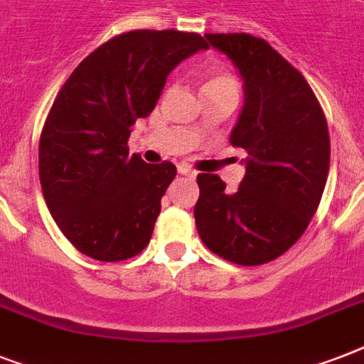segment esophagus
Listing matches in <instances>:
<instances>
[{"label": "esophagus", "mask_w": 364, "mask_h": 364, "mask_svg": "<svg viewBox=\"0 0 364 364\" xmlns=\"http://www.w3.org/2000/svg\"><path fill=\"white\" fill-rule=\"evenodd\" d=\"M177 171H179L181 176L196 177V170H193V168H191V166H187V164H179V166H177Z\"/></svg>", "instance_id": "1"}]
</instances>
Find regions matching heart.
<instances>
[{
	"label": "heart",
	"mask_w": 364,
	"mask_h": 364,
	"mask_svg": "<svg viewBox=\"0 0 364 364\" xmlns=\"http://www.w3.org/2000/svg\"><path fill=\"white\" fill-rule=\"evenodd\" d=\"M225 87H236L238 88V82L230 73H225V71H211L204 77V87L202 90H215V88H225Z\"/></svg>",
	"instance_id": "1"
}]
</instances>
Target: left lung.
<instances>
[{
	"mask_svg": "<svg viewBox=\"0 0 364 364\" xmlns=\"http://www.w3.org/2000/svg\"><path fill=\"white\" fill-rule=\"evenodd\" d=\"M243 77L245 104L230 134L247 153L234 193L215 173H198L196 230L221 259L266 264L296 243L319 208L331 164L321 104L293 64L249 33H205Z\"/></svg>",
	"mask_w": 364,
	"mask_h": 364,
	"instance_id": "8db88e82",
	"label": "left lung"
}]
</instances>
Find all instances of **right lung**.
I'll return each mask as SVG.
<instances>
[{
	"mask_svg": "<svg viewBox=\"0 0 364 364\" xmlns=\"http://www.w3.org/2000/svg\"><path fill=\"white\" fill-rule=\"evenodd\" d=\"M208 47L193 31H126L60 88L39 137V181L50 215L82 255L119 262L147 247L177 168L130 154L128 137L154 109L168 73Z\"/></svg>",
	"mask_w": 364,
	"mask_h": 364,
	"instance_id": "1",
	"label": "right lung"
}]
</instances>
